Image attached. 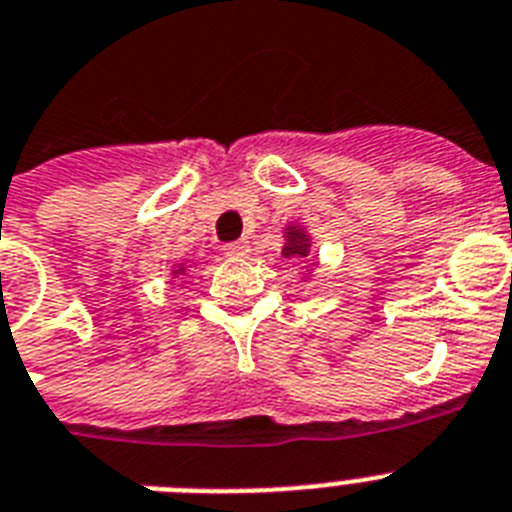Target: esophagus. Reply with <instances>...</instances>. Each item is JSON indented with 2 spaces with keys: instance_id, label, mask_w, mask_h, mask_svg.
<instances>
[{
  "instance_id": "obj_1",
  "label": "esophagus",
  "mask_w": 512,
  "mask_h": 512,
  "mask_svg": "<svg viewBox=\"0 0 512 512\" xmlns=\"http://www.w3.org/2000/svg\"><path fill=\"white\" fill-rule=\"evenodd\" d=\"M223 252L229 257H247L249 255V244L247 242H231L223 247Z\"/></svg>"
}]
</instances>
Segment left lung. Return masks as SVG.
I'll return each mask as SVG.
<instances>
[{"instance_id": "1", "label": "left lung", "mask_w": 512, "mask_h": 512, "mask_svg": "<svg viewBox=\"0 0 512 512\" xmlns=\"http://www.w3.org/2000/svg\"><path fill=\"white\" fill-rule=\"evenodd\" d=\"M312 247H315V239H312V234L304 229L302 223L291 221L283 226L281 257H286V260H304V263H309L307 270H302V281L312 278V273H315L317 268V257L312 255Z\"/></svg>"}]
</instances>
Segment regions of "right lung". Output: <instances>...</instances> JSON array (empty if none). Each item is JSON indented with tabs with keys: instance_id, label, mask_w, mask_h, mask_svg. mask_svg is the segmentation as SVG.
Here are the masks:
<instances>
[{
	"instance_id": "1",
	"label": "right lung",
	"mask_w": 512,
	"mask_h": 512,
	"mask_svg": "<svg viewBox=\"0 0 512 512\" xmlns=\"http://www.w3.org/2000/svg\"><path fill=\"white\" fill-rule=\"evenodd\" d=\"M190 268H192V265H187V263H174V265H171V270H169V278H171V281H176V278L190 276Z\"/></svg>"
}]
</instances>
